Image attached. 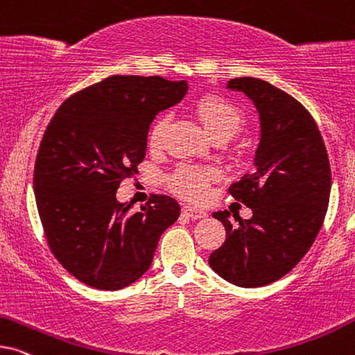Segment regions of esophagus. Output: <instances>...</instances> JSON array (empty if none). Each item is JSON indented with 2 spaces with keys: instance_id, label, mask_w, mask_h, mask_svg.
Here are the masks:
<instances>
[{
  "instance_id": "1",
  "label": "esophagus",
  "mask_w": 355,
  "mask_h": 355,
  "mask_svg": "<svg viewBox=\"0 0 355 355\" xmlns=\"http://www.w3.org/2000/svg\"><path fill=\"white\" fill-rule=\"evenodd\" d=\"M182 211H184V215H187V217L192 218V220L207 217V211L205 210L197 209V207H192V205H184L182 207Z\"/></svg>"
}]
</instances>
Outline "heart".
Wrapping results in <instances>:
<instances>
[{"instance_id":"obj_1","label":"heart","mask_w":355,"mask_h":355,"mask_svg":"<svg viewBox=\"0 0 355 355\" xmlns=\"http://www.w3.org/2000/svg\"><path fill=\"white\" fill-rule=\"evenodd\" d=\"M196 114L214 138H230L239 132L245 123V112L233 99L220 94H207L197 101ZM168 127V117L161 116L150 128L148 141L151 148H159L163 144L164 132ZM215 178L210 168L182 164L169 179L173 191L187 199L200 200L209 191V182Z\"/></svg>"}]
</instances>
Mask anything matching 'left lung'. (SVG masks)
I'll list each match as a JSON object with an SVG mask.
<instances>
[{
    "mask_svg": "<svg viewBox=\"0 0 355 355\" xmlns=\"http://www.w3.org/2000/svg\"><path fill=\"white\" fill-rule=\"evenodd\" d=\"M228 87L259 112L254 169L228 189L252 217L232 225L228 210L214 211L227 239L209 264L230 284L262 287L295 268L318 236L329 204V158L315 119L295 98L251 76L230 80Z\"/></svg>",
    "mask_w": 355,
    "mask_h": 355,
    "instance_id": "1",
    "label": "left lung"
}]
</instances>
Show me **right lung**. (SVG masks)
Here are the masks:
<instances>
[{
    "mask_svg": "<svg viewBox=\"0 0 355 355\" xmlns=\"http://www.w3.org/2000/svg\"><path fill=\"white\" fill-rule=\"evenodd\" d=\"M187 81L109 76L60 105L34 166L35 204L50 251L80 282L119 290L140 279L181 207L151 194L140 211L116 192L146 153L150 123L178 104Z\"/></svg>",
    "mask_w": 355,
    "mask_h": 355,
    "instance_id": "1",
    "label": "right lung"
}]
</instances>
